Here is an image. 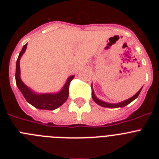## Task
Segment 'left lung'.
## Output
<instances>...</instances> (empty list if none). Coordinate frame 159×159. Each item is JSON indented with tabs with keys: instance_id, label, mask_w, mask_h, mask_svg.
I'll return each mask as SVG.
<instances>
[{
	"instance_id": "8db88e82",
	"label": "left lung",
	"mask_w": 159,
	"mask_h": 159,
	"mask_svg": "<svg viewBox=\"0 0 159 159\" xmlns=\"http://www.w3.org/2000/svg\"><path fill=\"white\" fill-rule=\"evenodd\" d=\"M142 88L139 90V92H137V93L135 94V95H133L131 98L127 99V100L123 101V102H119V103H109V102H104V101L100 100V99H99L96 96H95V93H94V92H93V90H92V99H93V100L96 102L97 104H99V106H101V107H107V108L123 107L127 106V104H129V103H130V102H131L133 100H134V99H135L136 98L139 96L140 92H141Z\"/></svg>"
}]
</instances>
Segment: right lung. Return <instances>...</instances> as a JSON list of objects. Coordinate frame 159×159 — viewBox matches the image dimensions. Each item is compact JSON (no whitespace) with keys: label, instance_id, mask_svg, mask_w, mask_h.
I'll use <instances>...</instances> for the list:
<instances>
[{"label":"right lung","instance_id":"add662e5","mask_svg":"<svg viewBox=\"0 0 159 159\" xmlns=\"http://www.w3.org/2000/svg\"><path fill=\"white\" fill-rule=\"evenodd\" d=\"M27 48V43L25 44L22 48L16 60V86L24 95L26 101L29 102L31 105L35 107L38 109L42 110H55L60 107L67 100L68 94H69V85L71 81L72 80L75 75H73L67 79V82L64 84L63 88L57 93H46V94H37L32 92V90L25 85L20 79V60L21 58L22 55L25 53Z\"/></svg>","mask_w":159,"mask_h":159}]
</instances>
